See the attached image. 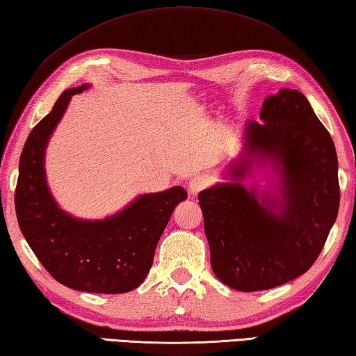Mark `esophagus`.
<instances>
[{
    "label": "esophagus",
    "mask_w": 356,
    "mask_h": 356,
    "mask_svg": "<svg viewBox=\"0 0 356 356\" xmlns=\"http://www.w3.org/2000/svg\"><path fill=\"white\" fill-rule=\"evenodd\" d=\"M209 185H210V179L207 177V176H195L188 182L190 195H193V196L199 195V193L202 191V190H205Z\"/></svg>",
    "instance_id": "obj_1"
}]
</instances>
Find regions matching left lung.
<instances>
[{
  "label": "left lung",
  "instance_id": "1",
  "mask_svg": "<svg viewBox=\"0 0 356 356\" xmlns=\"http://www.w3.org/2000/svg\"><path fill=\"white\" fill-rule=\"evenodd\" d=\"M260 118L245 122L244 152L230 166L235 182L199 193L215 275L244 293L270 289L305 274L319 257L339 210L338 156L324 124L297 90L264 99ZM270 161L281 195L248 191L251 156Z\"/></svg>",
  "mask_w": 356,
  "mask_h": 356
}]
</instances>
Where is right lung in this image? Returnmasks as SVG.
I'll return each instance as SVG.
<instances>
[{"label": "right lung", "mask_w": 356, "mask_h": 356, "mask_svg": "<svg viewBox=\"0 0 356 356\" xmlns=\"http://www.w3.org/2000/svg\"><path fill=\"white\" fill-rule=\"evenodd\" d=\"M88 87L65 90L31 131L18 168L15 213L29 248L57 282L87 293L122 294L140 286L149 274L160 236L186 191L172 186L143 195L98 221H83L59 209L47 184L44 149L71 96Z\"/></svg>", "instance_id": "obj_1"}]
</instances>
